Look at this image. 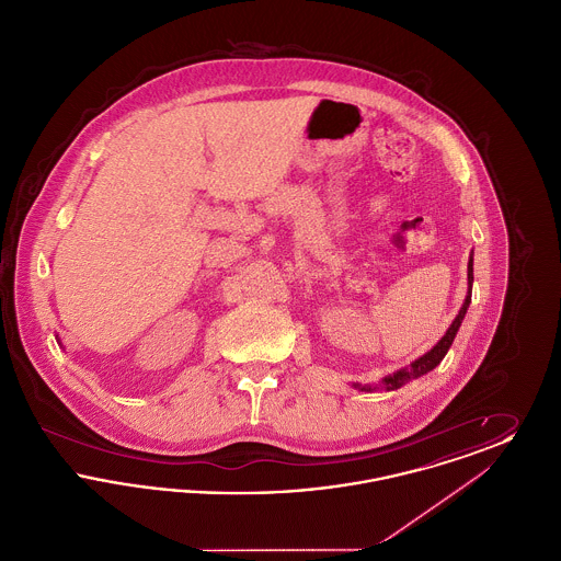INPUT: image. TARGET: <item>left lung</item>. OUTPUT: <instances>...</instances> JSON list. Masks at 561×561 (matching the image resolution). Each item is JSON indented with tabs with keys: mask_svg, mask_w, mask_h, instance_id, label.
<instances>
[{
	"mask_svg": "<svg viewBox=\"0 0 561 561\" xmlns=\"http://www.w3.org/2000/svg\"><path fill=\"white\" fill-rule=\"evenodd\" d=\"M467 277H469V293H467V298H465V302H462V307H460V311H458V316H456V320L453 321V325L448 328V332L444 334V339L435 345V347L431 348L428 353H425L421 359H416L410 368H405V370H400V373L391 374V376H387L385 378V387L387 389H400L401 385H405L408 380H414V378H419V376H423V374L431 373L444 357H446V353H448V348L453 345L454 336H456V332H458V328H460V323H462V318H465V313H467V307H469V302H471V286H473V256L469 259V268H467ZM357 389H362V391H370L373 387H359V385H355Z\"/></svg>",
	"mask_w": 561,
	"mask_h": 561,
	"instance_id": "8db88e82",
	"label": "left lung"
}]
</instances>
